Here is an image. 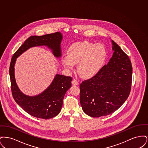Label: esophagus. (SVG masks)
<instances>
[{"instance_id":"obj_1","label":"esophagus","mask_w":148,"mask_h":148,"mask_svg":"<svg viewBox=\"0 0 148 148\" xmlns=\"http://www.w3.org/2000/svg\"><path fill=\"white\" fill-rule=\"evenodd\" d=\"M71 83L73 85H77L79 84V82H77L76 79H73L71 82Z\"/></svg>"}]
</instances>
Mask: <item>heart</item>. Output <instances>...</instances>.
<instances>
[{
    "instance_id": "heart-1",
    "label": "heart",
    "mask_w": 148,
    "mask_h": 148,
    "mask_svg": "<svg viewBox=\"0 0 148 148\" xmlns=\"http://www.w3.org/2000/svg\"><path fill=\"white\" fill-rule=\"evenodd\" d=\"M68 56L62 58V63L67 69L71 70L77 64L79 74L89 79L95 76L102 68L107 56L106 47L102 44L88 41L71 45L67 52Z\"/></svg>"
}]
</instances>
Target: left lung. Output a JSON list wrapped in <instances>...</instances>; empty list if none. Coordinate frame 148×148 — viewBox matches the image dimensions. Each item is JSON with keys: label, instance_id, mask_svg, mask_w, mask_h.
<instances>
[{"label": "left lung", "instance_id": "1", "mask_svg": "<svg viewBox=\"0 0 148 148\" xmlns=\"http://www.w3.org/2000/svg\"><path fill=\"white\" fill-rule=\"evenodd\" d=\"M113 56L108 64L80 85V102L85 114L93 118L118 110L128 98L132 86V65L129 58L112 40Z\"/></svg>", "mask_w": 148, "mask_h": 148}]
</instances>
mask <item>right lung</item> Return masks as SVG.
I'll use <instances>...</instances> for the list:
<instances>
[{
	"instance_id": "add662e5",
	"label": "right lung",
	"mask_w": 148,
	"mask_h": 148,
	"mask_svg": "<svg viewBox=\"0 0 148 148\" xmlns=\"http://www.w3.org/2000/svg\"><path fill=\"white\" fill-rule=\"evenodd\" d=\"M63 36L59 32L42 36H31L16 50L12 58L9 68L12 95L16 103L32 116L48 119L60 113L63 106L64 95L71 86L72 77L56 74L49 87L36 96H28L21 92L15 82L14 65L16 59L29 48L36 46H47L52 50L54 56H62L60 43Z\"/></svg>"
}]
</instances>
